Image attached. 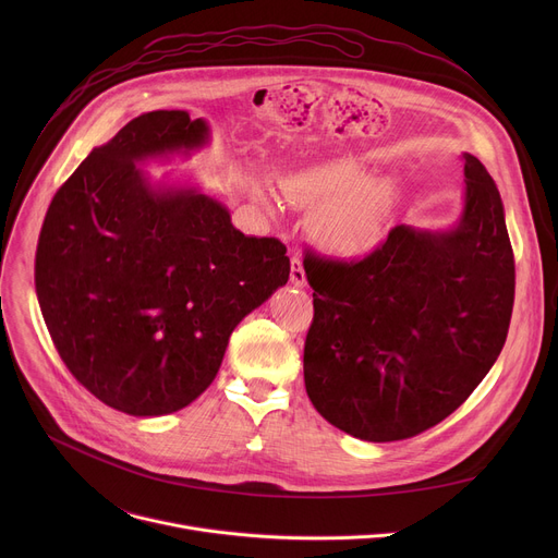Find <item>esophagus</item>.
<instances>
[{
	"mask_svg": "<svg viewBox=\"0 0 558 558\" xmlns=\"http://www.w3.org/2000/svg\"><path fill=\"white\" fill-rule=\"evenodd\" d=\"M291 282H293L295 287H304V284H306V274H304V267H302V263H300L298 256L291 258Z\"/></svg>",
	"mask_w": 558,
	"mask_h": 558,
	"instance_id": "obj_1",
	"label": "esophagus"
}]
</instances>
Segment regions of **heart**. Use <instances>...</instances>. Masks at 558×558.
Segmentation results:
<instances>
[{
	"label": "heart",
	"instance_id": "1",
	"mask_svg": "<svg viewBox=\"0 0 558 558\" xmlns=\"http://www.w3.org/2000/svg\"><path fill=\"white\" fill-rule=\"evenodd\" d=\"M289 192L302 205L317 209L315 235L338 256L366 254L381 233V209L366 198L364 174L347 161L313 168L289 183Z\"/></svg>",
	"mask_w": 558,
	"mask_h": 558
}]
</instances>
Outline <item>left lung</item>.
I'll return each mask as SVG.
<instances>
[{
	"mask_svg": "<svg viewBox=\"0 0 558 558\" xmlns=\"http://www.w3.org/2000/svg\"><path fill=\"white\" fill-rule=\"evenodd\" d=\"M465 198L448 231L397 225L362 260L306 252L313 323L304 342L311 404L364 441L415 437L497 362L514 304V254L499 190L463 154Z\"/></svg>",
	"mask_w": 558,
	"mask_h": 558,
	"instance_id": "8db88e82",
	"label": "left lung"
}]
</instances>
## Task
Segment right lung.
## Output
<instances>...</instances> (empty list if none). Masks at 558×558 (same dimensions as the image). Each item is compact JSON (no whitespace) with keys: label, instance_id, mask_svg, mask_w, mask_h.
Here are the masks:
<instances>
[{"label":"right lung","instance_id":"add662e5","mask_svg":"<svg viewBox=\"0 0 558 558\" xmlns=\"http://www.w3.org/2000/svg\"><path fill=\"white\" fill-rule=\"evenodd\" d=\"M185 110L132 119L57 190L35 289L54 349L97 400L134 417L185 409L214 381L229 336L289 280L278 238L245 235L194 187H154L136 166L203 147Z\"/></svg>","mask_w":558,"mask_h":558}]
</instances>
